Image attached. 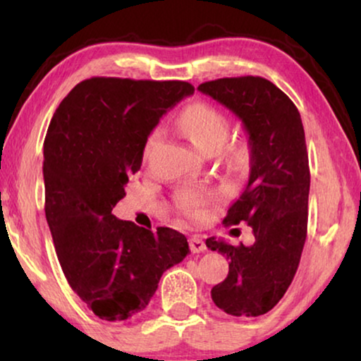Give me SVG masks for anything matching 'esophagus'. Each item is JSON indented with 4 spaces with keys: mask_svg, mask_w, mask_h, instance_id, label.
I'll return each instance as SVG.
<instances>
[{
    "mask_svg": "<svg viewBox=\"0 0 361 361\" xmlns=\"http://www.w3.org/2000/svg\"><path fill=\"white\" fill-rule=\"evenodd\" d=\"M189 246H190V251L192 253H200V251H205V241L200 238V236H190L189 238Z\"/></svg>",
    "mask_w": 361,
    "mask_h": 361,
    "instance_id": "1",
    "label": "esophagus"
}]
</instances>
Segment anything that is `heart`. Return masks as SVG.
<instances>
[{
    "label": "heart",
    "instance_id": "obj_1",
    "mask_svg": "<svg viewBox=\"0 0 361 361\" xmlns=\"http://www.w3.org/2000/svg\"><path fill=\"white\" fill-rule=\"evenodd\" d=\"M179 126L182 131L189 136V140L204 151L205 154L210 151H216L224 145L226 135H228V118L221 113L219 108L205 102L190 103L179 116ZM162 140V130H154L147 136L145 145V159L151 156ZM250 154V146L246 141H236L230 147V157L236 162L245 161ZM207 204V197L202 192L185 190L180 192L177 197V205L189 215L190 219H200L204 216V209Z\"/></svg>",
    "mask_w": 361,
    "mask_h": 361
}]
</instances>
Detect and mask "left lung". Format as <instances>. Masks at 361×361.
<instances>
[{
    "mask_svg": "<svg viewBox=\"0 0 361 361\" xmlns=\"http://www.w3.org/2000/svg\"><path fill=\"white\" fill-rule=\"evenodd\" d=\"M199 90L235 113L251 147V172L243 194L228 209L225 226L246 221L255 243L233 246L207 238L226 256L228 276L212 299L235 317L269 312L293 283L307 236L309 156L299 110L263 77H228L200 83Z\"/></svg>",
    "mask_w": 361,
    "mask_h": 361,
    "instance_id": "8db88e82",
    "label": "left lung"
}]
</instances>
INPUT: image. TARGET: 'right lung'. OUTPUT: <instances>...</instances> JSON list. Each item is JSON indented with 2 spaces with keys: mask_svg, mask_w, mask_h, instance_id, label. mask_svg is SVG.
<instances>
[{
  "mask_svg": "<svg viewBox=\"0 0 361 361\" xmlns=\"http://www.w3.org/2000/svg\"><path fill=\"white\" fill-rule=\"evenodd\" d=\"M192 93L180 80L92 77L72 88L49 125L46 219L67 283L100 319L145 310L162 273L189 253L177 230H146L111 210L141 169L152 128Z\"/></svg>",
  "mask_w": 361,
  "mask_h": 361,
  "instance_id": "obj_1",
  "label": "right lung"
}]
</instances>
